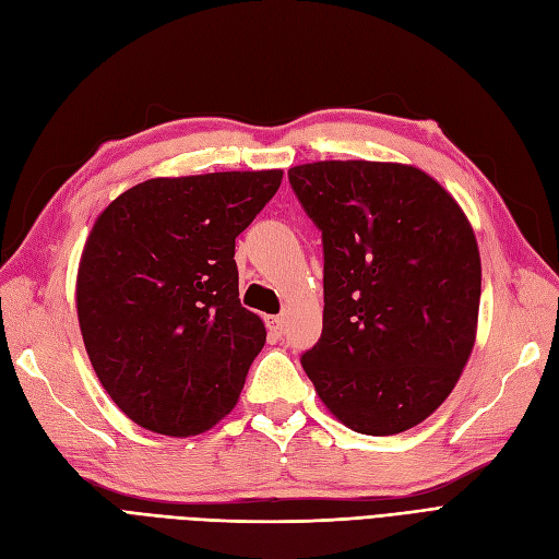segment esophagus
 <instances>
[{
	"label": "esophagus",
	"mask_w": 559,
	"mask_h": 559,
	"mask_svg": "<svg viewBox=\"0 0 559 559\" xmlns=\"http://www.w3.org/2000/svg\"><path fill=\"white\" fill-rule=\"evenodd\" d=\"M265 326H267V335L273 341H280L282 331H284V319L282 317H265Z\"/></svg>",
	"instance_id": "esophagus-1"
}]
</instances>
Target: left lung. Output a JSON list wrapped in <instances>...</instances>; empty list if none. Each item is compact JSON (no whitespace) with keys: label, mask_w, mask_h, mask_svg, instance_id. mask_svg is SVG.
<instances>
[{"label":"left lung","mask_w":559,"mask_h":559,"mask_svg":"<svg viewBox=\"0 0 559 559\" xmlns=\"http://www.w3.org/2000/svg\"><path fill=\"white\" fill-rule=\"evenodd\" d=\"M289 181L324 242V329L300 364L352 431H408L450 396L476 345V233L415 165L319 160Z\"/></svg>","instance_id":"1"}]
</instances>
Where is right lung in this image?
Instances as JSON below:
<instances>
[{"label":"right lung","mask_w":559,"mask_h":559,"mask_svg":"<svg viewBox=\"0 0 559 559\" xmlns=\"http://www.w3.org/2000/svg\"><path fill=\"white\" fill-rule=\"evenodd\" d=\"M282 170L156 177L107 205L76 273V314L105 392L134 425L186 438L240 399L265 345L240 306L235 238Z\"/></svg>","instance_id":"obj_1"}]
</instances>
